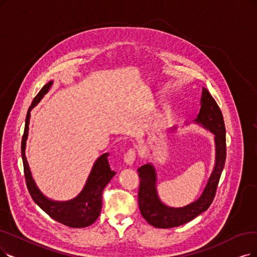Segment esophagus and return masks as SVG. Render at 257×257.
Listing matches in <instances>:
<instances>
[{"instance_id": "esophagus-1", "label": "esophagus", "mask_w": 257, "mask_h": 257, "mask_svg": "<svg viewBox=\"0 0 257 257\" xmlns=\"http://www.w3.org/2000/svg\"><path fill=\"white\" fill-rule=\"evenodd\" d=\"M136 156H137V153L135 149H130L124 155V162L128 166H132L134 161L136 160Z\"/></svg>"}]
</instances>
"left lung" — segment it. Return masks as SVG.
<instances>
[{"label":"left lung","instance_id":"8db88e82","mask_svg":"<svg viewBox=\"0 0 257 257\" xmlns=\"http://www.w3.org/2000/svg\"><path fill=\"white\" fill-rule=\"evenodd\" d=\"M200 103V110L195 121L213 133L216 143V163L212 175L199 199L187 207L174 209L164 206L157 196L156 174L154 168L151 164H145L139 168V209L143 218L153 227L168 229L187 223L197 217L202 212L207 211L214 200L227 157L225 127L222 112L207 88H202Z\"/></svg>","mask_w":257,"mask_h":257}]
</instances>
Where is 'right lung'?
<instances>
[{"label":"right lung","mask_w":257,"mask_h":257,"mask_svg":"<svg viewBox=\"0 0 257 257\" xmlns=\"http://www.w3.org/2000/svg\"><path fill=\"white\" fill-rule=\"evenodd\" d=\"M51 84H53V82L50 81L49 83L44 85L42 89L39 91L38 95L34 98L33 103L29 106L26 115L25 128L21 143L26 186L34 201L46 214H48L51 218L70 228H85L91 223H94L99 217L102 207V192H103L106 184L109 182L112 176L115 175L116 172L110 170L107 160L108 154L106 153L97 159L93 169H91L84 189L82 190V192L76 198L65 202L53 201L46 198L39 191L29 171L28 163L25 157V146L28 135L30 110L43 98Z\"/></svg>","instance_id":"right-lung-1"}]
</instances>
